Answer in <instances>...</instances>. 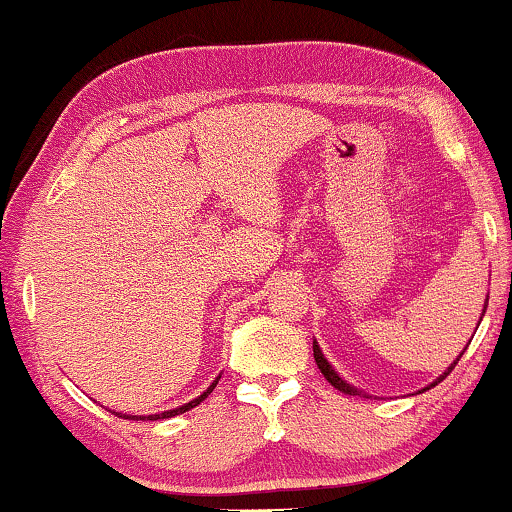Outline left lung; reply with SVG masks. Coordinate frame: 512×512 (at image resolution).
Segmentation results:
<instances>
[{
    "label": "left lung",
    "instance_id": "1",
    "mask_svg": "<svg viewBox=\"0 0 512 512\" xmlns=\"http://www.w3.org/2000/svg\"><path fill=\"white\" fill-rule=\"evenodd\" d=\"M487 303H489V298H487V301H484V308H482V317H484V313H487ZM482 317H480V322H482ZM477 327H480V324H477ZM466 348H468V345H466ZM466 348H463V353H466ZM463 353H461V355H463ZM313 355H315V362H317V367H320V371H322V374H324V378H327V381H329V383H331V386H334L336 390H341V393H348V395H364V397H367V393H362V390H360V388L350 386V383H348V381H345V378H343L341 374H338V371H336L334 367H331V364H329V360H327V357H324V353H322L320 343H317V341H313ZM461 355H459V357H456V360L449 364V367H447V371H442V374H440V376H437V378H435V381H433V383H430V386H426V388H421V390H418V393H423V390H430V388H433V386H437V383H440V381H442V378H447V376H449V371H451V369H454V367H456V362H459V360H461Z\"/></svg>",
    "mask_w": 512,
    "mask_h": 512
}]
</instances>
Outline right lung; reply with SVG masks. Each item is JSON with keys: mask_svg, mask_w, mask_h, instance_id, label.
Segmentation results:
<instances>
[{"mask_svg": "<svg viewBox=\"0 0 512 512\" xmlns=\"http://www.w3.org/2000/svg\"><path fill=\"white\" fill-rule=\"evenodd\" d=\"M218 378H221V374L216 376V381L211 383V386L204 390L202 395H197L195 400H190V402H185V404H181V407H176V409H169V411H159V414H148V416H134V414H122V411H112V414L115 416H122V418H129V421H157V418H171V416H178V414H185V411H190L192 407H197L199 402H204L209 397V393L211 390L216 388V383H218Z\"/></svg>", "mask_w": 512, "mask_h": 512, "instance_id": "obj_1", "label": "right lung"}]
</instances>
